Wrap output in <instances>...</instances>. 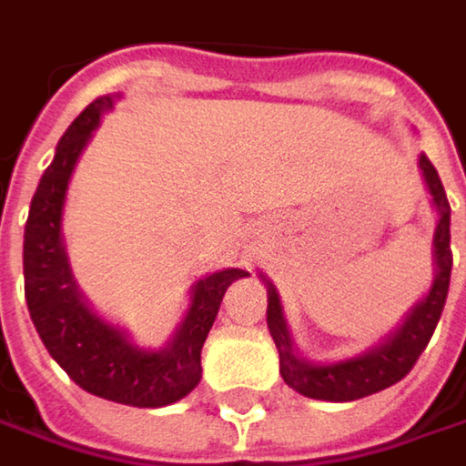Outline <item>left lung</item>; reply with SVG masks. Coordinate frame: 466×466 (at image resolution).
Here are the masks:
<instances>
[{"label": "left lung", "instance_id": "8db88e82", "mask_svg": "<svg viewBox=\"0 0 466 466\" xmlns=\"http://www.w3.org/2000/svg\"><path fill=\"white\" fill-rule=\"evenodd\" d=\"M420 168H422L424 184L432 195V206L441 216L438 227H435V239H432L435 279H432L430 292L406 314L403 324L396 332L388 335V340L374 345L356 359H345V361H335V364H311V361L300 359L292 345V338H289L279 295H277L274 285L263 277L266 288H268L266 321H268V332L279 350V374L295 393L316 398V400H338V403L380 393V390L396 385L398 380H403L427 348V342L441 321L446 298H449V282H451V206L446 200L441 177H438L435 166L427 160V155H420Z\"/></svg>", "mask_w": 466, "mask_h": 466}]
</instances>
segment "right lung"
Wrapping results in <instances>:
<instances>
[{"label": "right lung", "instance_id": "add662e5", "mask_svg": "<svg viewBox=\"0 0 466 466\" xmlns=\"http://www.w3.org/2000/svg\"><path fill=\"white\" fill-rule=\"evenodd\" d=\"M113 102L116 96H99L68 126L57 142L55 160L36 187L23 234L25 300L49 356L78 388L126 406L157 409L192 393L200 382V353L221 298L234 279L248 277V271L224 268L203 277L192 288L189 309L174 340L160 350L137 348L126 332L89 309L70 274L63 242V208L70 174L102 113H107Z\"/></svg>", "mask_w": 466, "mask_h": 466}]
</instances>
